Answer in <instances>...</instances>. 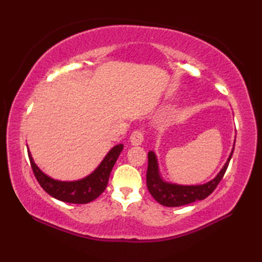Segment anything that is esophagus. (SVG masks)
I'll use <instances>...</instances> for the list:
<instances>
[{"instance_id":"obj_1","label":"esophagus","mask_w":262,"mask_h":262,"mask_svg":"<svg viewBox=\"0 0 262 262\" xmlns=\"http://www.w3.org/2000/svg\"><path fill=\"white\" fill-rule=\"evenodd\" d=\"M144 137H145L144 132L142 129H136L132 133L130 143L133 145H141V144L144 142Z\"/></svg>"}]
</instances>
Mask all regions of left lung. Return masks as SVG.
<instances>
[{"label": "left lung", "mask_w": 262, "mask_h": 262, "mask_svg": "<svg viewBox=\"0 0 262 262\" xmlns=\"http://www.w3.org/2000/svg\"><path fill=\"white\" fill-rule=\"evenodd\" d=\"M233 151H234V147L232 149V153L227 162L215 179L200 186H179L164 182L159 174L155 154L153 152H149L147 155L148 165L146 172V186L148 191L158 203L166 206V207H179V206L188 205L197 202V200L207 198L215 190L216 187L219 186L221 180L223 179L232 158Z\"/></svg>", "instance_id": "left-lung-1"}]
</instances>
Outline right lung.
Masks as SVG:
<instances>
[{
  "label": "right lung",
  "mask_w": 262,
  "mask_h": 262,
  "mask_svg": "<svg viewBox=\"0 0 262 262\" xmlns=\"http://www.w3.org/2000/svg\"><path fill=\"white\" fill-rule=\"evenodd\" d=\"M122 147H124L122 144L115 146L93 173L84 178V179L72 182H63L52 179L41 172L40 169H38L29 151H28V157H29L31 169L37 181L48 194L58 200H62L64 203L88 204L98 198L107 188L110 172L121 153Z\"/></svg>",
  "instance_id": "obj_1"
}]
</instances>
